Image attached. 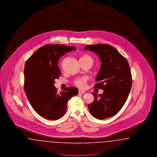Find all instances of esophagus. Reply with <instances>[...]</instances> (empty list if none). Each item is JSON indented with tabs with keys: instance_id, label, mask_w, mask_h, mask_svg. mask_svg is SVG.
I'll use <instances>...</instances> for the list:
<instances>
[{
	"instance_id": "esophagus-1",
	"label": "esophagus",
	"mask_w": 157,
	"mask_h": 157,
	"mask_svg": "<svg viewBox=\"0 0 157 157\" xmlns=\"http://www.w3.org/2000/svg\"><path fill=\"white\" fill-rule=\"evenodd\" d=\"M79 94H85V91L83 90H79Z\"/></svg>"
}]
</instances>
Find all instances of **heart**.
Segmentation results:
<instances>
[{"label":"heart","instance_id":"b5f03b06","mask_svg":"<svg viewBox=\"0 0 157 157\" xmlns=\"http://www.w3.org/2000/svg\"><path fill=\"white\" fill-rule=\"evenodd\" d=\"M81 59H85L86 60H88L92 64H93V62H94V60L89 55H85L83 56H82V57L80 58ZM86 79L85 78H80V79H78L77 80L75 81V84L78 86L79 87H83L85 85V83H86Z\"/></svg>","mask_w":157,"mask_h":157}]
</instances>
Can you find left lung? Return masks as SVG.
<instances>
[{
	"mask_svg": "<svg viewBox=\"0 0 157 157\" xmlns=\"http://www.w3.org/2000/svg\"><path fill=\"white\" fill-rule=\"evenodd\" d=\"M85 50L95 53L102 62L94 87L104 90L88 105L91 115L104 120L116 115L127 101L132 86V76L127 60L115 48L106 44L89 45Z\"/></svg>",
	"mask_w": 157,
	"mask_h": 157,
	"instance_id": "1",
	"label": "left lung"
}]
</instances>
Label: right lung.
I'll list each match as a JSON object with an SVG mask.
<instances>
[{"instance_id": "1", "label": "right lung", "mask_w": 157, "mask_h": 157, "mask_svg": "<svg viewBox=\"0 0 157 157\" xmlns=\"http://www.w3.org/2000/svg\"><path fill=\"white\" fill-rule=\"evenodd\" d=\"M75 46L53 44L38 49L26 61L24 69V88L34 110L46 119L56 120L63 116L67 101L78 93L75 87L57 92L55 79L60 75L58 63Z\"/></svg>"}]
</instances>
